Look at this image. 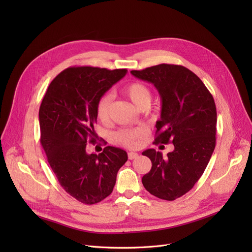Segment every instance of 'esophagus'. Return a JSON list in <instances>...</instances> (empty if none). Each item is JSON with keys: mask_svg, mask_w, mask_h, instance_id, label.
I'll return each mask as SVG.
<instances>
[{"mask_svg": "<svg viewBox=\"0 0 252 252\" xmlns=\"http://www.w3.org/2000/svg\"><path fill=\"white\" fill-rule=\"evenodd\" d=\"M138 156H139V154L136 153V152H128V153H127V157H128L129 160L136 159V158H137Z\"/></svg>", "mask_w": 252, "mask_h": 252, "instance_id": "obj_1", "label": "esophagus"}]
</instances>
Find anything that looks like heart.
<instances>
[{
	"label": "heart",
	"instance_id": "obj_1",
	"mask_svg": "<svg viewBox=\"0 0 252 252\" xmlns=\"http://www.w3.org/2000/svg\"><path fill=\"white\" fill-rule=\"evenodd\" d=\"M124 94L135 104L138 108H146L149 105L152 94L150 89L141 82H134L128 84L124 89ZM112 97L109 93H106L98 101L96 113L98 118L104 124L108 123L110 119V106ZM144 135V130L141 128L135 129H121L115 133L114 139L119 144L126 147H135L139 139Z\"/></svg>",
	"mask_w": 252,
	"mask_h": 252
}]
</instances>
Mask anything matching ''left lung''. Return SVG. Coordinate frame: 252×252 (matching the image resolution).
<instances>
[{"mask_svg":"<svg viewBox=\"0 0 252 252\" xmlns=\"http://www.w3.org/2000/svg\"><path fill=\"white\" fill-rule=\"evenodd\" d=\"M130 73L153 84L160 94L161 116L156 123L154 144L175 146L167 158L155 149L142 153L152 162L142 183L150 194L173 201L194 187L213 155L216 103L201 79L182 65L162 63Z\"/></svg>","mask_w":252,"mask_h":252,"instance_id":"left-lung-1","label":"left lung"}]
</instances>
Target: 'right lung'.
Returning <instances> with one entry per match:
<instances>
[{"label":"right lung","mask_w":252,"mask_h":252,"mask_svg":"<svg viewBox=\"0 0 252 252\" xmlns=\"http://www.w3.org/2000/svg\"><path fill=\"white\" fill-rule=\"evenodd\" d=\"M126 71L66 68L53 79L39 107L41 144L48 162L61 187L84 204L109 196L118 169L127 160L125 150L112 146L98 155L87 153V144L96 142L97 103Z\"/></svg>","instance_id":"1"}]
</instances>
